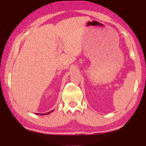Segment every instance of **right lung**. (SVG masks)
I'll use <instances>...</instances> for the list:
<instances>
[{"instance_id": "1", "label": "right lung", "mask_w": 146, "mask_h": 146, "mask_svg": "<svg viewBox=\"0 0 146 146\" xmlns=\"http://www.w3.org/2000/svg\"><path fill=\"white\" fill-rule=\"evenodd\" d=\"M53 111V110L51 111H49L48 113H42V114H41V113H36V115H48V114H50V113Z\"/></svg>"}]
</instances>
